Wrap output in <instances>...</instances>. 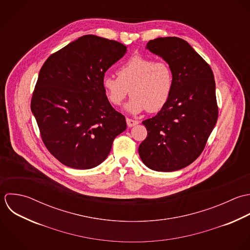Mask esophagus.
<instances>
[{"mask_svg": "<svg viewBox=\"0 0 250 250\" xmlns=\"http://www.w3.org/2000/svg\"><path fill=\"white\" fill-rule=\"evenodd\" d=\"M126 122H127V125L128 127H133L137 124H139V121L138 120H135V119H132V118H126Z\"/></svg>", "mask_w": 250, "mask_h": 250, "instance_id": "obj_1", "label": "esophagus"}]
</instances>
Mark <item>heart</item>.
Segmentation results:
<instances>
[{
	"label": "heart",
	"instance_id": "b5f03b06",
	"mask_svg": "<svg viewBox=\"0 0 250 250\" xmlns=\"http://www.w3.org/2000/svg\"><path fill=\"white\" fill-rule=\"evenodd\" d=\"M118 77L105 76L102 85L108 102L121 105L129 94L132 98L126 108L131 113L148 109H162L170 99L173 90V73L166 61L144 55H133L117 70Z\"/></svg>",
	"mask_w": 250,
	"mask_h": 250
}]
</instances>
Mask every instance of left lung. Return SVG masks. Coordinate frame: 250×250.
I'll list each match as a JSON object with an SVG mask.
<instances>
[{
  "mask_svg": "<svg viewBox=\"0 0 250 250\" xmlns=\"http://www.w3.org/2000/svg\"><path fill=\"white\" fill-rule=\"evenodd\" d=\"M146 48L169 64L174 83L166 105L143 121L147 137L139 154L151 169L173 171L201 155L216 124L214 77L209 65L180 38H158L149 41Z\"/></svg>",
  "mask_w": 250,
  "mask_h": 250,
  "instance_id": "left-lung-1",
  "label": "left lung"
}]
</instances>
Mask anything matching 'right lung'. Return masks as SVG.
<instances>
[{
    "label": "right lung",
    "mask_w": 250,
    "mask_h": 250,
    "mask_svg": "<svg viewBox=\"0 0 250 250\" xmlns=\"http://www.w3.org/2000/svg\"><path fill=\"white\" fill-rule=\"evenodd\" d=\"M126 51L116 41L86 35L42 65L31 109L44 146L62 164L79 169L100 165L126 130L125 116L111 106L102 85Z\"/></svg>",
    "instance_id": "add662e5"
}]
</instances>
